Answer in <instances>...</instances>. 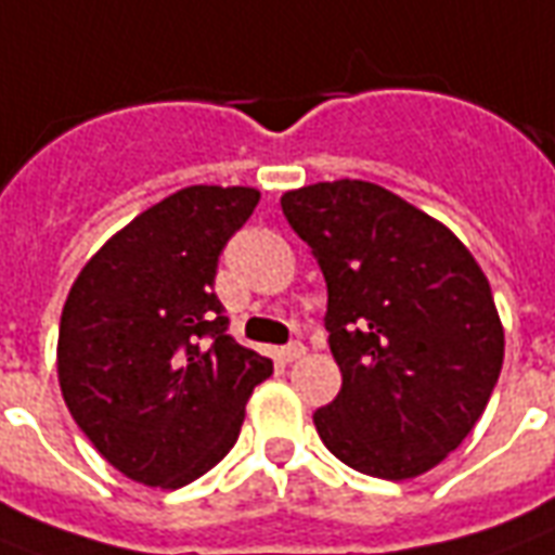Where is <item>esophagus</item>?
<instances>
[{
  "label": "esophagus",
  "mask_w": 555,
  "mask_h": 555,
  "mask_svg": "<svg viewBox=\"0 0 555 555\" xmlns=\"http://www.w3.org/2000/svg\"><path fill=\"white\" fill-rule=\"evenodd\" d=\"M305 343H289V346H283L281 349V358L286 363H293V361H298V358H305Z\"/></svg>",
  "instance_id": "esophagus-1"
}]
</instances>
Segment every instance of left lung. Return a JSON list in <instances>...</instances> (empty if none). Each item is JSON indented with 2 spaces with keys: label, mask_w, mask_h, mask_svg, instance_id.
<instances>
[{
  "label": "left lung",
  "mask_w": 555,
  "mask_h": 555,
  "mask_svg": "<svg viewBox=\"0 0 555 555\" xmlns=\"http://www.w3.org/2000/svg\"><path fill=\"white\" fill-rule=\"evenodd\" d=\"M327 283V346L343 372L317 431L343 464L414 479L473 431L503 370V325L473 254L399 194L363 180L281 197Z\"/></svg>",
  "instance_id": "left-lung-1"
}]
</instances>
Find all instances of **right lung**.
<instances>
[{
    "label": "right lung",
    "instance_id": "obj_1",
    "mask_svg": "<svg viewBox=\"0 0 555 555\" xmlns=\"http://www.w3.org/2000/svg\"><path fill=\"white\" fill-rule=\"evenodd\" d=\"M257 189L189 185L108 238L70 286L59 382L76 426L117 470L183 488L238 438L272 361L238 346L216 295L218 257Z\"/></svg>",
    "mask_w": 555,
    "mask_h": 555
}]
</instances>
